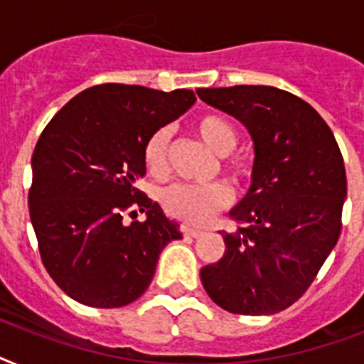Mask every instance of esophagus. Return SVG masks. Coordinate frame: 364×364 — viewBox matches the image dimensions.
Returning a JSON list of instances; mask_svg holds the SVG:
<instances>
[{"label":"esophagus","instance_id":"1","mask_svg":"<svg viewBox=\"0 0 364 364\" xmlns=\"http://www.w3.org/2000/svg\"><path fill=\"white\" fill-rule=\"evenodd\" d=\"M179 230H181V234L185 236V238H198L200 234H202L198 228H191V227H187V225H183Z\"/></svg>","mask_w":364,"mask_h":364}]
</instances>
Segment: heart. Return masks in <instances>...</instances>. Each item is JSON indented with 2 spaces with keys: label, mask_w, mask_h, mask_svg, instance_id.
Masks as SVG:
<instances>
[{
  "label": "heart",
  "mask_w": 364,
  "mask_h": 364,
  "mask_svg": "<svg viewBox=\"0 0 364 364\" xmlns=\"http://www.w3.org/2000/svg\"><path fill=\"white\" fill-rule=\"evenodd\" d=\"M194 132L213 151L221 154V168L232 181L243 183L253 176V162L247 156L232 154L238 145V130L227 117L219 113H202L193 121ZM168 147L170 130L156 128L143 145V166L151 177L164 179L168 176ZM230 191L223 183L188 185L177 183L162 193V208L166 215L181 221L188 227H202L211 217L230 204Z\"/></svg>",
  "instance_id": "heart-1"
}]
</instances>
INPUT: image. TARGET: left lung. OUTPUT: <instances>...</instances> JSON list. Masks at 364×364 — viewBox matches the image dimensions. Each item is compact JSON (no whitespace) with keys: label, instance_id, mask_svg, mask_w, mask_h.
Returning <instances> with one entry per match:
<instances>
[{"label":"left lung","instance_id":"8db88e82","mask_svg":"<svg viewBox=\"0 0 364 364\" xmlns=\"http://www.w3.org/2000/svg\"><path fill=\"white\" fill-rule=\"evenodd\" d=\"M255 141L253 185L230 213L225 255L200 270L205 293L240 316H268L306 293L342 230L346 168L333 130L308 102L276 87L198 88Z\"/></svg>","mask_w":364,"mask_h":364}]
</instances>
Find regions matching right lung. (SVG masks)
Returning a JSON list of instances; mask_svg holds the SVG:
<instances>
[{
	"label": "right lung",
	"instance_id": "add662e5",
	"mask_svg": "<svg viewBox=\"0 0 364 364\" xmlns=\"http://www.w3.org/2000/svg\"><path fill=\"white\" fill-rule=\"evenodd\" d=\"M194 102L187 88L105 82L77 94L45 126L28 204L43 266L68 296L122 308L147 291L160 251L181 232L136 187L143 145ZM137 209L148 211L145 222Z\"/></svg>",
	"mask_w": 364,
	"mask_h": 364
}]
</instances>
